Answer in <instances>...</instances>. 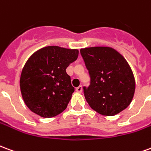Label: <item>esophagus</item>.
Masks as SVG:
<instances>
[{"label": "esophagus", "instance_id": "34e87169", "mask_svg": "<svg viewBox=\"0 0 151 151\" xmlns=\"http://www.w3.org/2000/svg\"><path fill=\"white\" fill-rule=\"evenodd\" d=\"M76 91L78 92V93H81V92L82 91V86H78V87L76 88Z\"/></svg>", "mask_w": 151, "mask_h": 151}]
</instances>
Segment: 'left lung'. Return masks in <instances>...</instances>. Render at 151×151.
Masks as SVG:
<instances>
[{
  "label": "left lung",
  "instance_id": "left-lung-1",
  "mask_svg": "<svg viewBox=\"0 0 151 151\" xmlns=\"http://www.w3.org/2000/svg\"><path fill=\"white\" fill-rule=\"evenodd\" d=\"M91 84L83 87L90 107L104 116H115L130 104L135 91L132 69L122 55L109 47L80 50Z\"/></svg>",
  "mask_w": 151,
  "mask_h": 151
}]
</instances>
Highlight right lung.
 I'll return each instance as SVG.
<instances>
[{
	"label": "right lung",
	"mask_w": 151,
	"mask_h": 151,
	"mask_svg": "<svg viewBox=\"0 0 151 151\" xmlns=\"http://www.w3.org/2000/svg\"><path fill=\"white\" fill-rule=\"evenodd\" d=\"M78 56V49L58 46L45 47L31 55L20 78L22 96L31 111L50 118L67 108L74 87L66 69Z\"/></svg>",
	"instance_id": "1"
}]
</instances>
